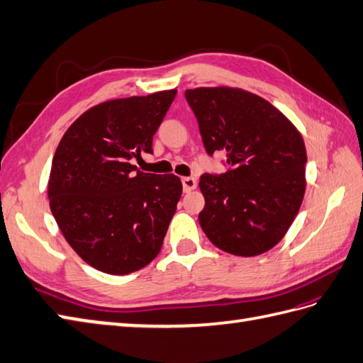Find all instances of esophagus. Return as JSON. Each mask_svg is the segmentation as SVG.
Instances as JSON below:
<instances>
[{
	"label": "esophagus",
	"mask_w": 363,
	"mask_h": 363,
	"mask_svg": "<svg viewBox=\"0 0 363 363\" xmlns=\"http://www.w3.org/2000/svg\"><path fill=\"white\" fill-rule=\"evenodd\" d=\"M182 184H183V191H184V192H191L192 189H196L197 180L194 179V177H183V179H182Z\"/></svg>",
	"instance_id": "34e87169"
}]
</instances>
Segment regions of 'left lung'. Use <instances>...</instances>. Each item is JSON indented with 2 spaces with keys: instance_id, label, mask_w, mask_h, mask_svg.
<instances>
[{
  "instance_id": "1",
  "label": "left lung",
  "mask_w": 363,
  "mask_h": 363,
  "mask_svg": "<svg viewBox=\"0 0 363 363\" xmlns=\"http://www.w3.org/2000/svg\"><path fill=\"white\" fill-rule=\"evenodd\" d=\"M209 157L225 151L229 169L203 174L199 222L217 248L252 257L274 248L305 194L306 149L284 113L262 96L229 87L184 92Z\"/></svg>"
}]
</instances>
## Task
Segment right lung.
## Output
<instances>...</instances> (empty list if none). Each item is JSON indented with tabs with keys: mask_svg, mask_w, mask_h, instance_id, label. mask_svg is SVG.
Returning a JSON list of instances; mask_svg holds the SVG:
<instances>
[{
	"mask_svg": "<svg viewBox=\"0 0 363 363\" xmlns=\"http://www.w3.org/2000/svg\"><path fill=\"white\" fill-rule=\"evenodd\" d=\"M177 91L101 103L61 138L52 160L49 201L67 243L86 263L125 276L151 263L182 196L172 174L134 166L152 154V138Z\"/></svg>",
	"mask_w": 363,
	"mask_h": 363,
	"instance_id": "obj_1",
	"label": "right lung"
}]
</instances>
